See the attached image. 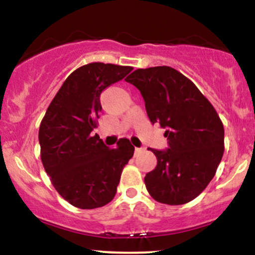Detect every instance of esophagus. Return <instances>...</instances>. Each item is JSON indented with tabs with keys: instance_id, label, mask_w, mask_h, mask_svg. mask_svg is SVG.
I'll list each match as a JSON object with an SVG mask.
<instances>
[{
	"instance_id": "34e87169",
	"label": "esophagus",
	"mask_w": 255,
	"mask_h": 255,
	"mask_svg": "<svg viewBox=\"0 0 255 255\" xmlns=\"http://www.w3.org/2000/svg\"><path fill=\"white\" fill-rule=\"evenodd\" d=\"M145 148L144 147H135V154H139V153H141L142 151H144Z\"/></svg>"
}]
</instances>
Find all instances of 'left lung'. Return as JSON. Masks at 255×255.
Segmentation results:
<instances>
[{"mask_svg": "<svg viewBox=\"0 0 255 255\" xmlns=\"http://www.w3.org/2000/svg\"><path fill=\"white\" fill-rule=\"evenodd\" d=\"M145 101L152 124L165 128L168 150H152L157 166L147 172V192L158 203L195 199L215 176L224 152V127L217 111L188 78L168 66L136 69L126 79Z\"/></svg>", "mask_w": 255, "mask_h": 255, "instance_id": "obj_1", "label": "left lung"}]
</instances>
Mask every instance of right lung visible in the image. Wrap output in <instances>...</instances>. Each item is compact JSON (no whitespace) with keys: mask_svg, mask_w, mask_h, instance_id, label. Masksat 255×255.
Here are the masks:
<instances>
[{"mask_svg":"<svg viewBox=\"0 0 255 255\" xmlns=\"http://www.w3.org/2000/svg\"><path fill=\"white\" fill-rule=\"evenodd\" d=\"M131 67L93 62L64 80L49 105L39 127L40 158L52 186L64 200L91 210L115 197L124 166L134 146L120 139L109 148L92 130L102 110V91L122 80Z\"/></svg>","mask_w":255,"mask_h":255,"instance_id":"right-lung-1","label":"right lung"}]
</instances>
